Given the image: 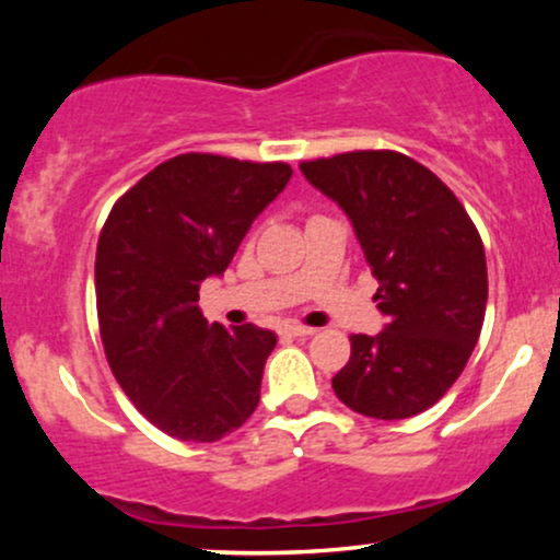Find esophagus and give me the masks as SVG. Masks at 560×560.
<instances>
[{
    "instance_id": "1",
    "label": "esophagus",
    "mask_w": 560,
    "mask_h": 560,
    "mask_svg": "<svg viewBox=\"0 0 560 560\" xmlns=\"http://www.w3.org/2000/svg\"><path fill=\"white\" fill-rule=\"evenodd\" d=\"M284 334L287 337H313L316 329H307V326H287Z\"/></svg>"
}]
</instances>
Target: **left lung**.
<instances>
[{
  "label": "left lung",
  "mask_w": 560,
  "mask_h": 560,
  "mask_svg": "<svg viewBox=\"0 0 560 560\" xmlns=\"http://www.w3.org/2000/svg\"><path fill=\"white\" fill-rule=\"evenodd\" d=\"M352 221L387 326L352 334L331 387L371 419L432 408L466 369L487 307L485 244L458 197L413 158L358 150L300 163Z\"/></svg>",
  "instance_id": "8db88e82"
}]
</instances>
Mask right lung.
Returning a JSON list of instances; mask_svg holds the SVG:
<instances>
[{"label":"right lung","mask_w":560,"mask_h":560,"mask_svg":"<svg viewBox=\"0 0 560 560\" xmlns=\"http://www.w3.org/2000/svg\"><path fill=\"white\" fill-rule=\"evenodd\" d=\"M289 178L287 163L186 152L113 205L94 262L102 345L128 400L160 432L218 442L258 408L276 334L208 324L197 300Z\"/></svg>","instance_id":"obj_1"}]
</instances>
